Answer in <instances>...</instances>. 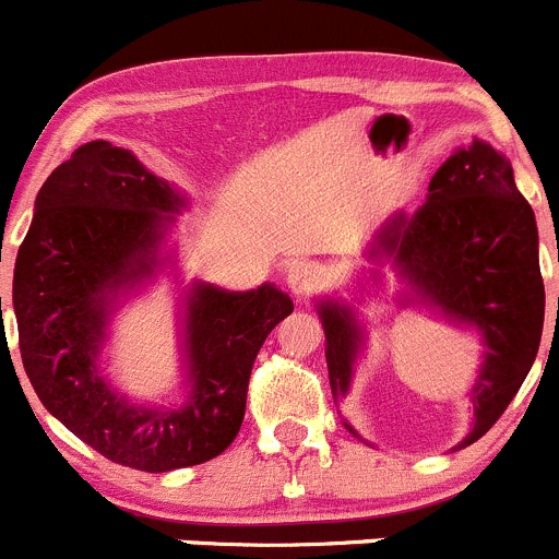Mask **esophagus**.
<instances>
[{
	"mask_svg": "<svg viewBox=\"0 0 559 559\" xmlns=\"http://www.w3.org/2000/svg\"><path fill=\"white\" fill-rule=\"evenodd\" d=\"M285 280H287V287H290V293H296V296H309V293L320 290L325 274L314 261H296L287 266Z\"/></svg>",
	"mask_w": 559,
	"mask_h": 559,
	"instance_id": "esophagus-1",
	"label": "esophagus"
}]
</instances>
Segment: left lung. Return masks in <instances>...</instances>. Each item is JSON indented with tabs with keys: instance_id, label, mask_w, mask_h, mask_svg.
<instances>
[{
	"instance_id": "8db88e82",
	"label": "left lung",
	"mask_w": 559,
	"mask_h": 559,
	"mask_svg": "<svg viewBox=\"0 0 559 559\" xmlns=\"http://www.w3.org/2000/svg\"><path fill=\"white\" fill-rule=\"evenodd\" d=\"M369 255L394 258L424 301L484 334L486 358L469 391L475 424L462 445L475 443L522 389L544 331L538 228L511 163L484 141L451 154L429 181L427 203L391 219ZM320 318L331 391L345 396L361 329L334 301L320 304Z\"/></svg>"
}]
</instances>
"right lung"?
I'll return each mask as SVG.
<instances>
[{
    "instance_id": "right-lung-1",
    "label": "right lung",
    "mask_w": 559,
    "mask_h": 559,
    "mask_svg": "<svg viewBox=\"0 0 559 559\" xmlns=\"http://www.w3.org/2000/svg\"><path fill=\"white\" fill-rule=\"evenodd\" d=\"M181 203L130 152L84 143L37 192L13 274L21 361L46 411L105 460L146 473L201 465L234 443L258 350L293 312L274 285H195L187 304L190 400L154 411L116 394L97 369L108 298L154 272L165 212Z\"/></svg>"
}]
</instances>
